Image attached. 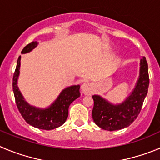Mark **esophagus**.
Masks as SVG:
<instances>
[{"label": "esophagus", "mask_w": 160, "mask_h": 160, "mask_svg": "<svg viewBox=\"0 0 160 160\" xmlns=\"http://www.w3.org/2000/svg\"><path fill=\"white\" fill-rule=\"evenodd\" d=\"M81 91L84 95H92L94 92L93 86H92V84H91V83H85L81 86Z\"/></svg>", "instance_id": "esophagus-1"}]
</instances>
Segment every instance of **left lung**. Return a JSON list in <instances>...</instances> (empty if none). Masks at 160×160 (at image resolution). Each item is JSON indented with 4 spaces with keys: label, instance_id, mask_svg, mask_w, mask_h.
Segmentation results:
<instances>
[{
    "label": "left lung",
    "instance_id": "left-lung-1",
    "mask_svg": "<svg viewBox=\"0 0 160 160\" xmlns=\"http://www.w3.org/2000/svg\"><path fill=\"white\" fill-rule=\"evenodd\" d=\"M148 85V67L145 57H143L140 62V72L135 88L123 102L114 104L100 95H92L94 122L101 129L108 131L128 127L140 114Z\"/></svg>",
    "mask_w": 160,
    "mask_h": 160
}]
</instances>
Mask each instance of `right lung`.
Wrapping results in <instances>:
<instances>
[{"label":"right lung","instance_id":"right-lung-1","mask_svg":"<svg viewBox=\"0 0 160 160\" xmlns=\"http://www.w3.org/2000/svg\"><path fill=\"white\" fill-rule=\"evenodd\" d=\"M38 44V42L36 41L29 43L23 49L21 53H29ZM20 60L21 56H19L17 60L13 76L12 88L16 106L22 117L29 125L39 129L51 130L62 125L68 118L69 105L80 96V85H72L64 88L53 103L46 108H39L30 105L23 98L17 84L20 69Z\"/></svg>","mask_w":160,"mask_h":160}]
</instances>
